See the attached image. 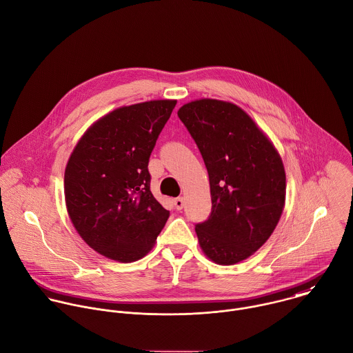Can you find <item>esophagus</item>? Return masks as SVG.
Instances as JSON below:
<instances>
[{
	"label": "esophagus",
	"instance_id": "esophagus-1",
	"mask_svg": "<svg viewBox=\"0 0 353 353\" xmlns=\"http://www.w3.org/2000/svg\"><path fill=\"white\" fill-rule=\"evenodd\" d=\"M173 202H174V206H176L177 210H181V209L184 208V198L179 196V198H176Z\"/></svg>",
	"mask_w": 353,
	"mask_h": 353
}]
</instances>
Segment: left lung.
<instances>
[{"mask_svg": "<svg viewBox=\"0 0 353 353\" xmlns=\"http://www.w3.org/2000/svg\"><path fill=\"white\" fill-rule=\"evenodd\" d=\"M177 115L209 173L212 213L195 225L199 245L214 263L236 264L268 241L281 219L286 196L282 159L253 119L232 103L195 100Z\"/></svg>", "mask_w": 353, "mask_h": 353, "instance_id": "left-lung-1", "label": "left lung"}]
</instances>
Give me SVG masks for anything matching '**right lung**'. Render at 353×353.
<instances>
[{
  "mask_svg": "<svg viewBox=\"0 0 353 353\" xmlns=\"http://www.w3.org/2000/svg\"><path fill=\"white\" fill-rule=\"evenodd\" d=\"M176 103L152 100L114 110L88 129L68 159V216L81 238L111 260L144 257L169 219L150 190L148 161Z\"/></svg>",
  "mask_w": 353,
  "mask_h": 353,
  "instance_id": "right-lung-1",
  "label": "right lung"
}]
</instances>
